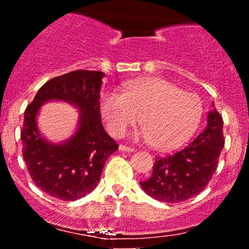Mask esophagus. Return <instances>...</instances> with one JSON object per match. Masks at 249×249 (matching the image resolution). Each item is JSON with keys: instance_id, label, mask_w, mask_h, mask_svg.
I'll return each instance as SVG.
<instances>
[{"instance_id": "34e87169", "label": "esophagus", "mask_w": 249, "mask_h": 249, "mask_svg": "<svg viewBox=\"0 0 249 249\" xmlns=\"http://www.w3.org/2000/svg\"><path fill=\"white\" fill-rule=\"evenodd\" d=\"M119 150L123 151V152H133L134 148L126 146V145H119Z\"/></svg>"}]
</instances>
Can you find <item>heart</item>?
I'll return each instance as SVG.
<instances>
[{"instance_id": "obj_1", "label": "heart", "mask_w": 249, "mask_h": 249, "mask_svg": "<svg viewBox=\"0 0 249 249\" xmlns=\"http://www.w3.org/2000/svg\"><path fill=\"white\" fill-rule=\"evenodd\" d=\"M101 113L107 130L121 137L139 118L142 136L157 150H171L185 142L199 127L204 107L199 96L185 92L161 78L123 83L121 93H104Z\"/></svg>"}]
</instances>
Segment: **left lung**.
Returning a JSON list of instances; mask_svg holds the SVG:
<instances>
[{
  "label": "left lung",
  "mask_w": 249,
  "mask_h": 249,
  "mask_svg": "<svg viewBox=\"0 0 249 249\" xmlns=\"http://www.w3.org/2000/svg\"><path fill=\"white\" fill-rule=\"evenodd\" d=\"M222 126V117L213 108L207 115V126L190 145L174 154L156 157L152 176L139 181L144 192L159 201L176 204L204 191L224 148Z\"/></svg>",
  "instance_id": "1"
}]
</instances>
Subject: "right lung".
Instances as JSON below:
<instances>
[{
    "label": "right lung",
    "mask_w": 249,
    "mask_h": 249,
    "mask_svg": "<svg viewBox=\"0 0 249 249\" xmlns=\"http://www.w3.org/2000/svg\"><path fill=\"white\" fill-rule=\"evenodd\" d=\"M104 76L102 71L76 70L55 77L25 108L22 154L36 186L53 198L73 201L92 192L108 156L118 150L101 119L99 92ZM50 100L70 102L80 110L75 134L61 144L48 142L36 127L39 108Z\"/></svg>",
    "instance_id": "1"
}]
</instances>
